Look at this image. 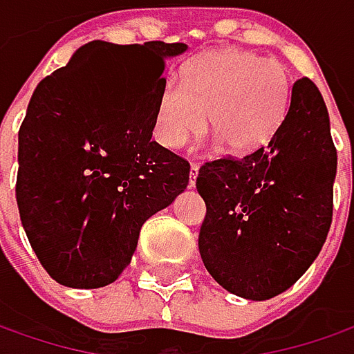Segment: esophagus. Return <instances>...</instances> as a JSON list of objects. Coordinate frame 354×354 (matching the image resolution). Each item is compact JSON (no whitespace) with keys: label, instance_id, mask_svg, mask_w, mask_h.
Segmentation results:
<instances>
[{"label":"esophagus","instance_id":"esophagus-1","mask_svg":"<svg viewBox=\"0 0 354 354\" xmlns=\"http://www.w3.org/2000/svg\"><path fill=\"white\" fill-rule=\"evenodd\" d=\"M198 172H200V166L194 162V164H190V188H194L196 186V178H198Z\"/></svg>","mask_w":354,"mask_h":354}]
</instances>
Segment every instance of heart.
<instances>
[{"label": "heart", "instance_id": "obj_1", "mask_svg": "<svg viewBox=\"0 0 354 354\" xmlns=\"http://www.w3.org/2000/svg\"><path fill=\"white\" fill-rule=\"evenodd\" d=\"M289 106V77L277 59L222 49L192 59L180 85L162 86L154 132L164 147L180 148L190 136L209 131L234 154L269 142Z\"/></svg>", "mask_w": 354, "mask_h": 354}]
</instances>
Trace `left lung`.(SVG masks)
Wrapping results in <instances>:
<instances>
[{
	"label": "left lung",
	"mask_w": 354,
	"mask_h": 354,
	"mask_svg": "<svg viewBox=\"0 0 354 354\" xmlns=\"http://www.w3.org/2000/svg\"><path fill=\"white\" fill-rule=\"evenodd\" d=\"M335 174L329 113L315 83L303 77L266 147L206 162L198 172L206 202L198 248L209 275L243 299L289 289L327 239Z\"/></svg>",
	"instance_id": "8db88e82"
}]
</instances>
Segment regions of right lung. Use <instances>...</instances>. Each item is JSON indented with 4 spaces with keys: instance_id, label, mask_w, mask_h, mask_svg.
<instances>
[{
    "instance_id": "right-lung-1",
    "label": "right lung",
    "mask_w": 354,
    "mask_h": 354,
    "mask_svg": "<svg viewBox=\"0 0 354 354\" xmlns=\"http://www.w3.org/2000/svg\"><path fill=\"white\" fill-rule=\"evenodd\" d=\"M186 49L91 41L35 88L19 129L15 198L57 283H113L142 223L186 190L190 164L152 140L166 61Z\"/></svg>"
}]
</instances>
